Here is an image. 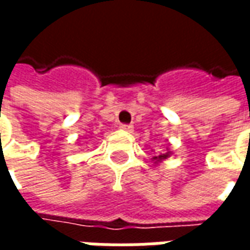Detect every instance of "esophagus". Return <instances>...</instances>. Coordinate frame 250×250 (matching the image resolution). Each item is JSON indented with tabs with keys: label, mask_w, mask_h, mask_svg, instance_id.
Listing matches in <instances>:
<instances>
[{
	"label": "esophagus",
	"mask_w": 250,
	"mask_h": 250,
	"mask_svg": "<svg viewBox=\"0 0 250 250\" xmlns=\"http://www.w3.org/2000/svg\"><path fill=\"white\" fill-rule=\"evenodd\" d=\"M132 128H134V127H132L131 125H120V130L125 131V132H131V131H132Z\"/></svg>",
	"instance_id": "esophagus-1"
}]
</instances>
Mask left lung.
Segmentation results:
<instances>
[{
  "instance_id": "left-lung-1",
  "label": "left lung",
  "mask_w": 250,
  "mask_h": 250,
  "mask_svg": "<svg viewBox=\"0 0 250 250\" xmlns=\"http://www.w3.org/2000/svg\"><path fill=\"white\" fill-rule=\"evenodd\" d=\"M171 154H173V152L170 151V150H167L166 152H163V154H159V155H157V157L152 158V159H154V163H157L158 165V163L163 162V161H165V159H167V158L170 157Z\"/></svg>"
}]
</instances>
